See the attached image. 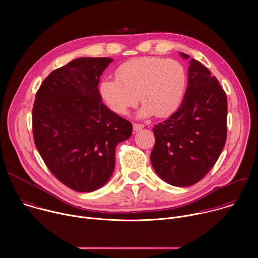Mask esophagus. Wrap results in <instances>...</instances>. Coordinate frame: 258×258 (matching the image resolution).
Instances as JSON below:
<instances>
[{"label": "esophagus", "mask_w": 258, "mask_h": 258, "mask_svg": "<svg viewBox=\"0 0 258 258\" xmlns=\"http://www.w3.org/2000/svg\"><path fill=\"white\" fill-rule=\"evenodd\" d=\"M133 127H134V131H136V132H138V131H140V130H142L143 127H144V124H142V123H134L133 124Z\"/></svg>", "instance_id": "esophagus-1"}]
</instances>
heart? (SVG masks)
<instances>
[{"label": "heart", "instance_id": "b5f03b06", "mask_svg": "<svg viewBox=\"0 0 258 258\" xmlns=\"http://www.w3.org/2000/svg\"><path fill=\"white\" fill-rule=\"evenodd\" d=\"M117 79L106 78L99 86L100 96L111 111L126 114L140 99V115L164 117L180 105L188 76L179 61L159 57H141L119 65Z\"/></svg>", "mask_w": 258, "mask_h": 258}]
</instances>
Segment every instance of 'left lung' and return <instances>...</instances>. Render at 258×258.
<instances>
[{"mask_svg": "<svg viewBox=\"0 0 258 258\" xmlns=\"http://www.w3.org/2000/svg\"><path fill=\"white\" fill-rule=\"evenodd\" d=\"M189 63L188 87L179 108L153 127L152 166L175 187L192 186L210 171L224 149L228 131L226 92L203 64L195 59Z\"/></svg>", "mask_w": 258, "mask_h": 258, "instance_id": "obj_1", "label": "left lung"}]
</instances>
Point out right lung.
Wrapping results in <instances>:
<instances>
[{
    "label": "right lung",
    "instance_id": "1",
    "mask_svg": "<svg viewBox=\"0 0 258 258\" xmlns=\"http://www.w3.org/2000/svg\"><path fill=\"white\" fill-rule=\"evenodd\" d=\"M111 58L84 57L55 69L36 92L32 134L54 176L77 192L95 191L115 166V148L132 123L102 102L100 77Z\"/></svg>",
    "mask_w": 258,
    "mask_h": 258
}]
</instances>
